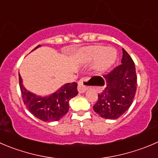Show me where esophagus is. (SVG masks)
Here are the masks:
<instances>
[{"label": "esophagus", "mask_w": 158, "mask_h": 158, "mask_svg": "<svg viewBox=\"0 0 158 158\" xmlns=\"http://www.w3.org/2000/svg\"><path fill=\"white\" fill-rule=\"evenodd\" d=\"M88 77H84L81 78L80 81H78V91L80 93L85 92L88 87L86 85V82L88 81Z\"/></svg>", "instance_id": "34e87169"}]
</instances>
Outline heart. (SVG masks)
<instances>
[{"label": "heart", "mask_w": 158, "mask_h": 158, "mask_svg": "<svg viewBox=\"0 0 158 158\" xmlns=\"http://www.w3.org/2000/svg\"><path fill=\"white\" fill-rule=\"evenodd\" d=\"M81 55L85 61L91 62L97 60V67L100 69H106L115 62L116 50L112 47L94 46L84 49Z\"/></svg>", "instance_id": "b5f03b06"}]
</instances>
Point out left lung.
Listing matches in <instances>:
<instances>
[{"label":"left lung","instance_id":"1","mask_svg":"<svg viewBox=\"0 0 158 158\" xmlns=\"http://www.w3.org/2000/svg\"><path fill=\"white\" fill-rule=\"evenodd\" d=\"M91 81L95 86L103 87L93 106L102 118L116 119L128 110L136 94L137 77L134 62L125 49L120 65L103 77L94 76Z\"/></svg>","mask_w":158,"mask_h":158}]
</instances>
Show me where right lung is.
Wrapping results in <instances>:
<instances>
[{
    "label": "right lung",
    "mask_w": 158,
    "mask_h": 158,
    "mask_svg": "<svg viewBox=\"0 0 158 158\" xmlns=\"http://www.w3.org/2000/svg\"><path fill=\"white\" fill-rule=\"evenodd\" d=\"M40 46L39 45L33 50ZM19 77L24 104L34 116L42 121L54 122L63 118L69 110V101L78 94L77 84L73 82L65 84L50 95L41 97L27 91L22 85V79L19 73Z\"/></svg>",
    "instance_id": "1"
}]
</instances>
